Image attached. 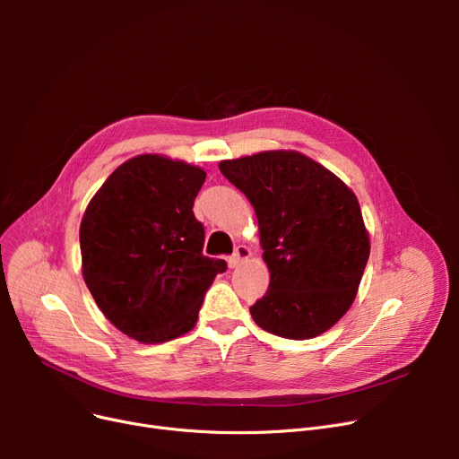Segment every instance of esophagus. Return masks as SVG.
Returning <instances> with one entry per match:
<instances>
[{
  "label": "esophagus",
  "instance_id": "34e87169",
  "mask_svg": "<svg viewBox=\"0 0 459 459\" xmlns=\"http://www.w3.org/2000/svg\"><path fill=\"white\" fill-rule=\"evenodd\" d=\"M247 258H251V249L247 246H238L234 249V255L229 256V268H238Z\"/></svg>",
  "mask_w": 459,
  "mask_h": 459
}]
</instances>
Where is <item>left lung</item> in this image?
<instances>
[{"label": "left lung", "instance_id": "obj_1", "mask_svg": "<svg viewBox=\"0 0 459 459\" xmlns=\"http://www.w3.org/2000/svg\"><path fill=\"white\" fill-rule=\"evenodd\" d=\"M220 171L255 208L270 288L249 310L282 339L331 329L351 307L370 236L355 193L298 151H264L220 161Z\"/></svg>", "mask_w": 459, "mask_h": 459}]
</instances>
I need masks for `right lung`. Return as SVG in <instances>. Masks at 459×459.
I'll return each mask as SVG.
<instances>
[{
	"label": "right lung",
	"mask_w": 459,
	"mask_h": 459,
	"mask_svg": "<svg viewBox=\"0 0 459 459\" xmlns=\"http://www.w3.org/2000/svg\"><path fill=\"white\" fill-rule=\"evenodd\" d=\"M206 180L197 165L139 154L118 165L85 208L82 273L104 316L130 339L161 344L197 324L221 258L203 255L193 203Z\"/></svg>",
	"instance_id": "right-lung-1"
}]
</instances>
